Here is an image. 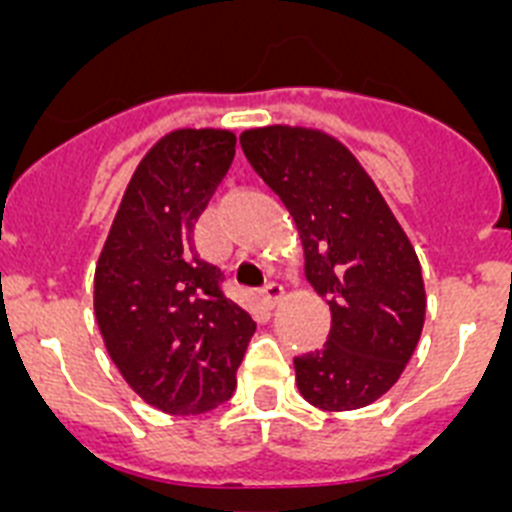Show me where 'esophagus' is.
<instances>
[{
	"label": "esophagus",
	"mask_w": 512,
	"mask_h": 512,
	"mask_svg": "<svg viewBox=\"0 0 512 512\" xmlns=\"http://www.w3.org/2000/svg\"><path fill=\"white\" fill-rule=\"evenodd\" d=\"M282 297H284V287L277 282H269L264 289H261V302H264L266 307H274Z\"/></svg>",
	"instance_id": "obj_1"
}]
</instances>
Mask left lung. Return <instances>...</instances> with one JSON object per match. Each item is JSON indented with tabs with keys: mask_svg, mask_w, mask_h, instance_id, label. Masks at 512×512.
<instances>
[{
	"mask_svg": "<svg viewBox=\"0 0 512 512\" xmlns=\"http://www.w3.org/2000/svg\"><path fill=\"white\" fill-rule=\"evenodd\" d=\"M241 148L279 194L305 248V277L328 297L330 333L297 356L300 395L320 410H356L400 379L418 346L425 289L408 235L361 164L320 130H246Z\"/></svg>",
	"mask_w": 512,
	"mask_h": 512,
	"instance_id": "left-lung-1",
	"label": "left lung"
}]
</instances>
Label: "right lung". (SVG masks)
<instances>
[{
  "instance_id": "right-lung-1",
  "label": "right lung",
  "mask_w": 512,
  "mask_h": 512,
  "mask_svg": "<svg viewBox=\"0 0 512 512\" xmlns=\"http://www.w3.org/2000/svg\"><path fill=\"white\" fill-rule=\"evenodd\" d=\"M233 156L230 130L164 135L135 169L94 271L107 354L148 405L171 415L230 400L256 330L192 238Z\"/></svg>"
}]
</instances>
